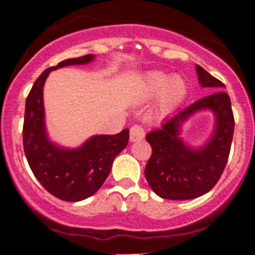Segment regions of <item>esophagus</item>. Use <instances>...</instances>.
<instances>
[{
    "mask_svg": "<svg viewBox=\"0 0 255 255\" xmlns=\"http://www.w3.org/2000/svg\"><path fill=\"white\" fill-rule=\"evenodd\" d=\"M144 129L140 126H133L129 130V140L130 142H138V140H142L144 138Z\"/></svg>",
    "mask_w": 255,
    "mask_h": 255,
    "instance_id": "esophagus-1",
    "label": "esophagus"
}]
</instances>
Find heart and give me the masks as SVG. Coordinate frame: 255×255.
I'll return each instance as SVG.
<instances>
[{
  "instance_id": "b5f03b06",
  "label": "heart",
  "mask_w": 255,
  "mask_h": 255,
  "mask_svg": "<svg viewBox=\"0 0 255 255\" xmlns=\"http://www.w3.org/2000/svg\"><path fill=\"white\" fill-rule=\"evenodd\" d=\"M187 94V86L180 76H171L163 71H149L138 80L135 97L138 101H148L157 96L156 115H165L177 106Z\"/></svg>"
}]
</instances>
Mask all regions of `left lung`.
I'll return each mask as SVG.
<instances>
[{
	"label": "left lung",
	"instance_id": "left-lung-1",
	"mask_svg": "<svg viewBox=\"0 0 255 255\" xmlns=\"http://www.w3.org/2000/svg\"><path fill=\"white\" fill-rule=\"evenodd\" d=\"M201 87H210L212 95L194 102L163 121L160 128L146 134L153 153L145 166L146 181L154 192L166 200H191L210 191L222 175L230 155L235 132L231 99L225 85L204 68L196 65ZM211 111L215 126L202 146L192 147L179 134L182 126L196 113Z\"/></svg>",
	"mask_w": 255,
	"mask_h": 255
}]
</instances>
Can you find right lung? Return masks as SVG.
<instances>
[{"label": "right lung", "instance_id": "1", "mask_svg": "<svg viewBox=\"0 0 255 255\" xmlns=\"http://www.w3.org/2000/svg\"><path fill=\"white\" fill-rule=\"evenodd\" d=\"M94 60V54H87L47 69L35 80L25 100L23 146L28 164L44 189L64 201H81L99 191L111 171L113 160L129 139L127 128L115 135H92L78 148L61 146L49 138L43 101L48 75L64 66L84 65Z\"/></svg>", "mask_w": 255, "mask_h": 255}]
</instances>
